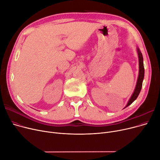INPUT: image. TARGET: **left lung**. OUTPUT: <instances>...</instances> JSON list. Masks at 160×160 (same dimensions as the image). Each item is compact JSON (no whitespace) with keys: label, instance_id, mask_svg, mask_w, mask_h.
Returning <instances> with one entry per match:
<instances>
[{"label":"left lung","instance_id":"obj_1","mask_svg":"<svg viewBox=\"0 0 160 160\" xmlns=\"http://www.w3.org/2000/svg\"><path fill=\"white\" fill-rule=\"evenodd\" d=\"M137 52H138V58H139V75H138V80H137V83L135 85V88L134 89L133 92L130 97V100H128L126 105L125 106V109L127 108L128 106L131 105L135 100L138 97L141 90L142 88V81L144 79V64H143V57L142 55V53L139 49V48H137Z\"/></svg>","mask_w":160,"mask_h":160}]
</instances>
